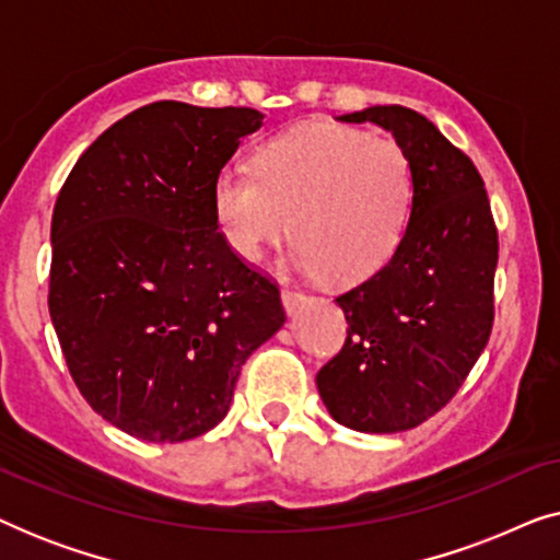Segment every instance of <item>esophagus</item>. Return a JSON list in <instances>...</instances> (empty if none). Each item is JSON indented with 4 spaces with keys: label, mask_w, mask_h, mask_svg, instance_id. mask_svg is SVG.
Returning <instances> with one entry per match:
<instances>
[{
    "label": "esophagus",
    "mask_w": 560,
    "mask_h": 560,
    "mask_svg": "<svg viewBox=\"0 0 560 560\" xmlns=\"http://www.w3.org/2000/svg\"><path fill=\"white\" fill-rule=\"evenodd\" d=\"M303 303H305V293H301V290H290V288L282 290V305H285L288 313H295Z\"/></svg>",
    "instance_id": "34e87169"
}]
</instances>
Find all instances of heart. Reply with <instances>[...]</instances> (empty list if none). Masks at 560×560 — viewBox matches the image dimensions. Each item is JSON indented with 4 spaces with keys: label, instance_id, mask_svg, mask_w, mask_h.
<instances>
[{
    "label": "heart",
    "instance_id": "obj_1",
    "mask_svg": "<svg viewBox=\"0 0 560 560\" xmlns=\"http://www.w3.org/2000/svg\"><path fill=\"white\" fill-rule=\"evenodd\" d=\"M416 178L400 142L341 125H305L257 150L255 173L224 167L211 201L219 232L244 262L290 236L293 267L347 288L400 247Z\"/></svg>",
    "mask_w": 560,
    "mask_h": 560
}]
</instances>
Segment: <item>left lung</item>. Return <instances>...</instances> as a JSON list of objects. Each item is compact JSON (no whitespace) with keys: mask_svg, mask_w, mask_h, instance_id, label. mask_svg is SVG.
I'll return each instance as SVG.
<instances>
[{"mask_svg":"<svg viewBox=\"0 0 560 560\" xmlns=\"http://www.w3.org/2000/svg\"><path fill=\"white\" fill-rule=\"evenodd\" d=\"M339 121L393 132L410 158L416 198L393 259L336 298L347 341L316 374L318 395L351 431H410L456 395L487 347L497 226L479 171L423 114L389 104Z\"/></svg>","mask_w":560,"mask_h":560,"instance_id":"obj_1","label":"left lung"}]
</instances>
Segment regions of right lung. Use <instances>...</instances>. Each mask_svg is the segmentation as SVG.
I'll list each match as a JSON object with an SVG mask.
<instances>
[{
	"mask_svg": "<svg viewBox=\"0 0 560 560\" xmlns=\"http://www.w3.org/2000/svg\"><path fill=\"white\" fill-rule=\"evenodd\" d=\"M262 119L247 106L148 104L60 188L52 326L86 402L135 439L178 443L219 425L242 364L285 324L278 285L229 249L211 201Z\"/></svg>",
	"mask_w": 560,
	"mask_h": 560,
	"instance_id": "right-lung-1",
	"label": "right lung"
}]
</instances>
